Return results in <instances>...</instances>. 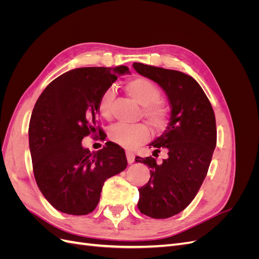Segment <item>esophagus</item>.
Here are the masks:
<instances>
[{"mask_svg": "<svg viewBox=\"0 0 259 259\" xmlns=\"http://www.w3.org/2000/svg\"><path fill=\"white\" fill-rule=\"evenodd\" d=\"M126 158H127V162H128V164L134 163V161H135V155H134V153L127 151V152H126Z\"/></svg>", "mask_w": 259, "mask_h": 259, "instance_id": "obj_1", "label": "esophagus"}]
</instances>
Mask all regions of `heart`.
<instances>
[{
  "label": "heart",
  "mask_w": 259,
  "mask_h": 259,
  "mask_svg": "<svg viewBox=\"0 0 259 259\" xmlns=\"http://www.w3.org/2000/svg\"><path fill=\"white\" fill-rule=\"evenodd\" d=\"M125 90L136 103L143 107V114L148 123L156 131L167 126L169 111L167 106L160 100L161 91L153 82L146 77H135L125 83ZM114 91L107 89L99 99V112L105 117H110ZM109 137L113 143L125 149H132L147 142L149 130L145 124H115L109 131Z\"/></svg>",
  "instance_id": "obj_1"
}]
</instances>
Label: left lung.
<instances>
[{
  "mask_svg": "<svg viewBox=\"0 0 259 259\" xmlns=\"http://www.w3.org/2000/svg\"><path fill=\"white\" fill-rule=\"evenodd\" d=\"M133 67L161 86L171 107L168 126L149 145L156 154L165 149L167 158L161 164L151 156L135 159L150 168V179L138 189V209L152 218H168L190 204L205 179L216 147L215 114L192 76L140 62Z\"/></svg>",
  "mask_w": 259,
  "mask_h": 259,
  "instance_id": "1",
  "label": "left lung"
}]
</instances>
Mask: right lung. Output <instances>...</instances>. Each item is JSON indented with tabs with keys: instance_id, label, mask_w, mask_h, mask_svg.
<instances>
[{
	"instance_id": "add662e5",
	"label": "right lung",
	"mask_w": 259,
	"mask_h": 259,
	"mask_svg": "<svg viewBox=\"0 0 259 259\" xmlns=\"http://www.w3.org/2000/svg\"><path fill=\"white\" fill-rule=\"evenodd\" d=\"M125 66L70 70L51 82L36 100L29 124V146L38 189L51 204L69 215L96 208L104 183L126 168L123 149L108 142L91 152L82 139L100 134L99 99Z\"/></svg>"
}]
</instances>
